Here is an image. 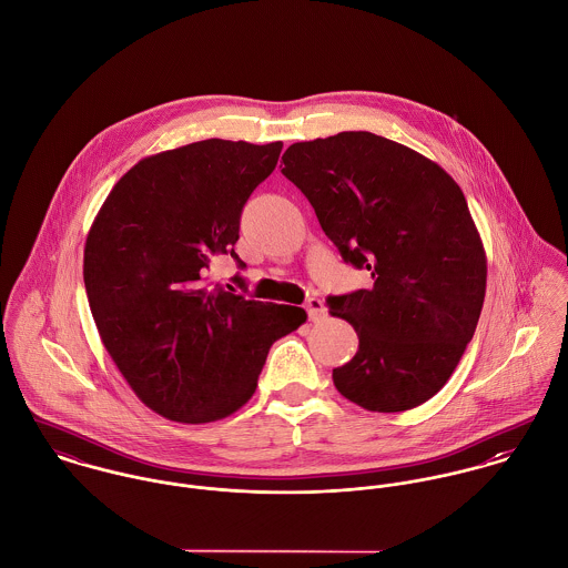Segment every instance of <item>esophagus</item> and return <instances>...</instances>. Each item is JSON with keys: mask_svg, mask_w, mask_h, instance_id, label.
<instances>
[{"mask_svg": "<svg viewBox=\"0 0 568 568\" xmlns=\"http://www.w3.org/2000/svg\"><path fill=\"white\" fill-rule=\"evenodd\" d=\"M306 313H308V317H311V322H320V320H324L325 317V306L324 302L320 300V297H311L308 302H306Z\"/></svg>", "mask_w": 568, "mask_h": 568, "instance_id": "1", "label": "esophagus"}]
</instances>
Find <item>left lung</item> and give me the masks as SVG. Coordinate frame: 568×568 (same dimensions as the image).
<instances>
[{
	"instance_id": "1",
	"label": "left lung",
	"mask_w": 568,
	"mask_h": 568,
	"mask_svg": "<svg viewBox=\"0 0 568 568\" xmlns=\"http://www.w3.org/2000/svg\"><path fill=\"white\" fill-rule=\"evenodd\" d=\"M282 162L343 260L372 275L369 288L327 297L329 315L358 334L334 387L378 413L424 405L459 365L486 300V248L462 187L367 131L297 142Z\"/></svg>"
}]
</instances>
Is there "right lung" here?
<instances>
[{
	"label": "right lung",
	"instance_id": "add662e5",
	"mask_svg": "<svg viewBox=\"0 0 568 568\" xmlns=\"http://www.w3.org/2000/svg\"><path fill=\"white\" fill-rule=\"evenodd\" d=\"M280 153L282 142L203 140L144 158L91 223L82 277L98 334L135 396L165 419L236 413L271 345L308 320L304 308L207 284L221 255L243 268L234 244L244 203Z\"/></svg>",
	"mask_w": 568,
	"mask_h": 568
}]
</instances>
